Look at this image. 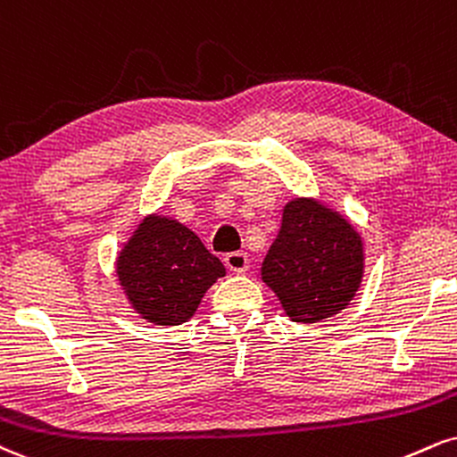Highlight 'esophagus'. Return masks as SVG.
<instances>
[{"mask_svg":"<svg viewBox=\"0 0 457 457\" xmlns=\"http://www.w3.org/2000/svg\"><path fill=\"white\" fill-rule=\"evenodd\" d=\"M225 266L229 268L232 272H246L249 270V255L243 251H234V253H228V255L223 257Z\"/></svg>","mask_w":457,"mask_h":457,"instance_id":"1","label":"esophagus"}]
</instances>
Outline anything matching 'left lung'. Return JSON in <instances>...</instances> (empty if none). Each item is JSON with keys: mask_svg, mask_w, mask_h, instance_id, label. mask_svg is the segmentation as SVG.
<instances>
[{"mask_svg": "<svg viewBox=\"0 0 457 457\" xmlns=\"http://www.w3.org/2000/svg\"><path fill=\"white\" fill-rule=\"evenodd\" d=\"M364 277V243L343 214L315 197H295L266 260L262 281L295 323H317L347 309Z\"/></svg>", "mask_w": 457, "mask_h": 457, "instance_id": "obj_1", "label": "left lung"}]
</instances>
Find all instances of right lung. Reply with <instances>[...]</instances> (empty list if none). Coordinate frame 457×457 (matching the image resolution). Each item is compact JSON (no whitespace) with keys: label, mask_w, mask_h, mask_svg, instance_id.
Returning a JSON list of instances; mask_svg holds the SVG:
<instances>
[{"label":"right lung","mask_w":457,"mask_h":457,"mask_svg":"<svg viewBox=\"0 0 457 457\" xmlns=\"http://www.w3.org/2000/svg\"><path fill=\"white\" fill-rule=\"evenodd\" d=\"M117 277L142 319L180 326L194 317L211 285L225 277V268L187 225L148 214L120 249Z\"/></svg>","instance_id":"1"}]
</instances>
